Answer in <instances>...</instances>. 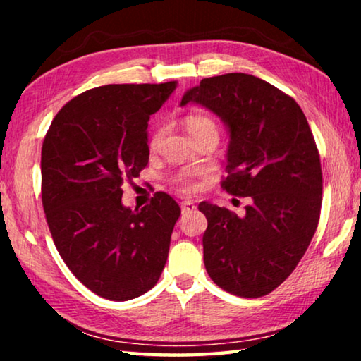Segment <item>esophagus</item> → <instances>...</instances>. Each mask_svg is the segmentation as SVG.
<instances>
[{"mask_svg": "<svg viewBox=\"0 0 361 361\" xmlns=\"http://www.w3.org/2000/svg\"><path fill=\"white\" fill-rule=\"evenodd\" d=\"M195 210V205L192 200H183L181 202V213L185 215V213H189V212H194Z\"/></svg>", "mask_w": 361, "mask_h": 361, "instance_id": "1", "label": "esophagus"}]
</instances>
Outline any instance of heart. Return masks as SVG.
<instances>
[{
    "label": "heart",
    "instance_id": "obj_1",
    "mask_svg": "<svg viewBox=\"0 0 361 361\" xmlns=\"http://www.w3.org/2000/svg\"><path fill=\"white\" fill-rule=\"evenodd\" d=\"M185 126H186V129L189 132V135H194V133L202 132V130H215V132H218L215 121H212L210 118H207V116H204V114H188L185 118ZM161 135H162L161 130L154 132V135H152L151 143H149L151 148H156L159 140H161ZM176 183H178V185L181 188H185V189L192 186L191 176H189L188 173H181L178 178H176Z\"/></svg>",
    "mask_w": 361,
    "mask_h": 361
}]
</instances>
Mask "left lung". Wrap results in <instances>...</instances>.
<instances>
[{
    "mask_svg": "<svg viewBox=\"0 0 361 361\" xmlns=\"http://www.w3.org/2000/svg\"><path fill=\"white\" fill-rule=\"evenodd\" d=\"M229 130L221 188L248 197L245 215L200 202L204 262L219 288L259 298L285 282L307 250L322 209V166L309 122L282 90L245 73L205 78L183 95Z\"/></svg>",
    "mask_w": 361,
    "mask_h": 361,
    "instance_id": "1",
    "label": "left lung"
}]
</instances>
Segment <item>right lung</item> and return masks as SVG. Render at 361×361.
<instances>
[{"instance_id":"add662e5","label":"right lung","mask_w":361,"mask_h":361,"mask_svg":"<svg viewBox=\"0 0 361 361\" xmlns=\"http://www.w3.org/2000/svg\"><path fill=\"white\" fill-rule=\"evenodd\" d=\"M176 87L108 84L60 109L42 142L41 197L54 243L90 291L129 301L166 266L180 207L156 192L143 209L122 205V183L148 166V121Z\"/></svg>"}]
</instances>
